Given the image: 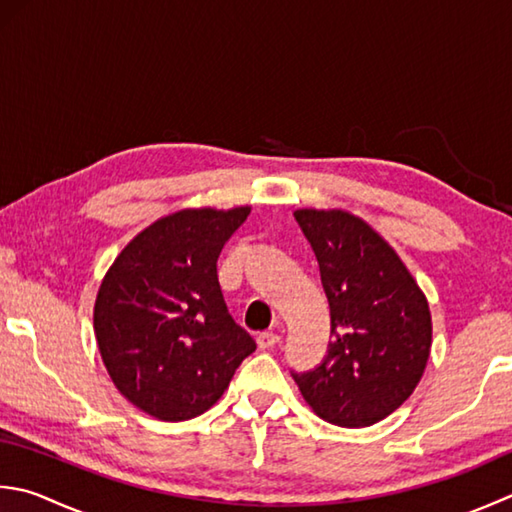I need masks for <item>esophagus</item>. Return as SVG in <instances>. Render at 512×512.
Here are the masks:
<instances>
[{
    "label": "esophagus",
    "mask_w": 512,
    "mask_h": 512,
    "mask_svg": "<svg viewBox=\"0 0 512 512\" xmlns=\"http://www.w3.org/2000/svg\"><path fill=\"white\" fill-rule=\"evenodd\" d=\"M279 337L277 333H273V330H264V333L257 335V346L259 348H273L275 344H279Z\"/></svg>",
    "instance_id": "1"
}]
</instances>
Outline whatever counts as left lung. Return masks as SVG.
Returning a JSON list of instances; mask_svg holds the SVG:
<instances>
[{"mask_svg":"<svg viewBox=\"0 0 512 512\" xmlns=\"http://www.w3.org/2000/svg\"><path fill=\"white\" fill-rule=\"evenodd\" d=\"M330 304L328 355L297 375L306 404L337 426L382 422L422 379L433 322L424 290L377 230L342 208H299Z\"/></svg>","mask_w":512,"mask_h":512,"instance_id":"8db88e82","label":"left lung"}]
</instances>
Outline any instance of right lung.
I'll return each mask as SVG.
<instances>
[{
  "label": "right lung",
  "mask_w": 512,
  "mask_h": 512,
  "mask_svg": "<svg viewBox=\"0 0 512 512\" xmlns=\"http://www.w3.org/2000/svg\"><path fill=\"white\" fill-rule=\"evenodd\" d=\"M250 206L184 208L124 246L97 290L99 355L130 404L162 422L206 413L257 348L230 317L217 257Z\"/></svg>",
  "instance_id": "right-lung-1"
}]
</instances>
